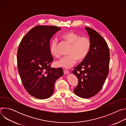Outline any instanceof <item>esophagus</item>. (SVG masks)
<instances>
[{
	"mask_svg": "<svg viewBox=\"0 0 126 126\" xmlns=\"http://www.w3.org/2000/svg\"><path fill=\"white\" fill-rule=\"evenodd\" d=\"M69 72L68 70H64V73L65 74H69Z\"/></svg>",
	"mask_w": 126,
	"mask_h": 126,
	"instance_id": "esophagus-1",
	"label": "esophagus"
}]
</instances>
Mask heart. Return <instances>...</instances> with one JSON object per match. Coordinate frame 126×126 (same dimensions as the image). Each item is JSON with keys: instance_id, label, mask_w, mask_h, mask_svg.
Here are the masks:
<instances>
[{"instance_id": "b5f03b06", "label": "heart", "mask_w": 126, "mask_h": 126, "mask_svg": "<svg viewBox=\"0 0 126 126\" xmlns=\"http://www.w3.org/2000/svg\"><path fill=\"white\" fill-rule=\"evenodd\" d=\"M61 36L63 39L71 44L68 51L69 55L63 57L55 62V64L57 67L70 68L76 63L77 60L81 61L87 57L91 47V41L88 37L80 36L79 34L74 31L64 33ZM58 47L57 39H53L49 50L50 54L54 57L59 56Z\"/></svg>"}]
</instances>
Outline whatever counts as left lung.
Here are the masks:
<instances>
[{"label":"left lung","mask_w":126,"mask_h":126,"mask_svg":"<svg viewBox=\"0 0 126 126\" xmlns=\"http://www.w3.org/2000/svg\"><path fill=\"white\" fill-rule=\"evenodd\" d=\"M91 41L88 54L75 67L72 73L78 79L74 93L83 98L96 95L102 88L108 75L110 52L108 44L95 30L85 27Z\"/></svg>","instance_id":"left-lung-1"}]
</instances>
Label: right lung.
Segmentation results:
<instances>
[{
  "label": "right lung",
  "mask_w": 126,
  "mask_h": 126,
  "mask_svg": "<svg viewBox=\"0 0 126 126\" xmlns=\"http://www.w3.org/2000/svg\"><path fill=\"white\" fill-rule=\"evenodd\" d=\"M61 30L59 27L38 25L32 28L21 40L17 51L18 70L28 93L39 99L52 96L56 80L62 76L61 68H51L53 61L50 41Z\"/></svg>",
  "instance_id": "obj_1"
}]
</instances>
